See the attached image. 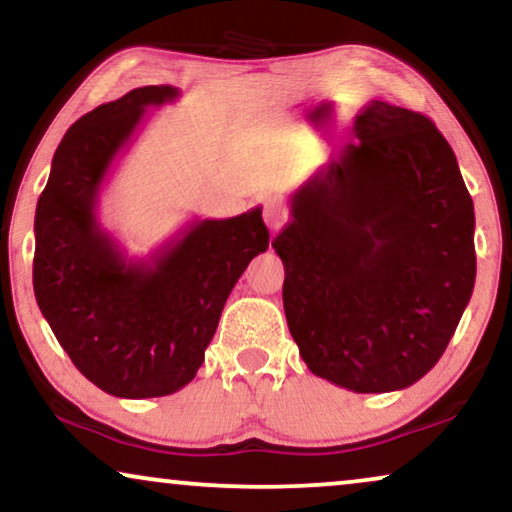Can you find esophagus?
Listing matches in <instances>:
<instances>
[{
	"label": "esophagus",
	"mask_w": 512,
	"mask_h": 512,
	"mask_svg": "<svg viewBox=\"0 0 512 512\" xmlns=\"http://www.w3.org/2000/svg\"><path fill=\"white\" fill-rule=\"evenodd\" d=\"M261 207H263V219L270 228L282 226L284 212H282V205H279L277 198H261Z\"/></svg>",
	"instance_id": "obj_1"
}]
</instances>
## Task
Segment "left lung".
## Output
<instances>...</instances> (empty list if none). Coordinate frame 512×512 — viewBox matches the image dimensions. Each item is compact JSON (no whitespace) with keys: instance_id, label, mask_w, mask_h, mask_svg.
Wrapping results in <instances>:
<instances>
[{"instance_id":"8db88e82","label":"left lung","mask_w":512,"mask_h":512,"mask_svg":"<svg viewBox=\"0 0 512 512\" xmlns=\"http://www.w3.org/2000/svg\"><path fill=\"white\" fill-rule=\"evenodd\" d=\"M354 132L359 142L293 193L272 247L307 368L384 394L422 380L457 331L475 284V214L429 118L373 100Z\"/></svg>"}]
</instances>
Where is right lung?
<instances>
[{
    "mask_svg": "<svg viewBox=\"0 0 512 512\" xmlns=\"http://www.w3.org/2000/svg\"><path fill=\"white\" fill-rule=\"evenodd\" d=\"M179 95L130 90L81 116L53 156L34 216L32 282L69 359L118 398L167 396L205 361L223 305L251 258L268 249L261 207L193 221L149 261L128 258L97 221V195L146 116Z\"/></svg>",
    "mask_w": 512,
    "mask_h": 512,
    "instance_id": "right-lung-1",
    "label": "right lung"
}]
</instances>
